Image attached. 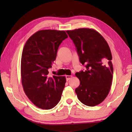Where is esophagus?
Instances as JSON below:
<instances>
[{
  "instance_id": "34e87169",
  "label": "esophagus",
  "mask_w": 132,
  "mask_h": 132,
  "mask_svg": "<svg viewBox=\"0 0 132 132\" xmlns=\"http://www.w3.org/2000/svg\"><path fill=\"white\" fill-rule=\"evenodd\" d=\"M65 77H66L67 81H68V80H70L71 78H72V76H71V75H66Z\"/></svg>"
}]
</instances>
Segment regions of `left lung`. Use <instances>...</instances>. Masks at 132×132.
<instances>
[{"label":"left lung","mask_w":132,"mask_h":132,"mask_svg":"<svg viewBox=\"0 0 132 132\" xmlns=\"http://www.w3.org/2000/svg\"><path fill=\"white\" fill-rule=\"evenodd\" d=\"M66 32L76 47L80 62L86 69L75 73L80 80L75 93L83 104L96 106L107 96L112 81L113 68L109 46L94 29L81 28Z\"/></svg>","instance_id":"1"}]
</instances>
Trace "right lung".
Here are the masks:
<instances>
[{
  "instance_id": "add662e5",
  "label": "right lung",
  "mask_w": 132,
  "mask_h": 132,
  "mask_svg": "<svg viewBox=\"0 0 132 132\" xmlns=\"http://www.w3.org/2000/svg\"><path fill=\"white\" fill-rule=\"evenodd\" d=\"M68 37L64 31L43 30L28 39L21 61V82L25 94L39 109L50 110L61 100L65 77L49 75L59 45Z\"/></svg>"
}]
</instances>
